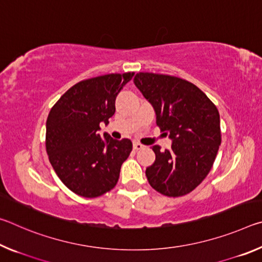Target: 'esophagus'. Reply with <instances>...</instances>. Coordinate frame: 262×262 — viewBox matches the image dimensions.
Listing matches in <instances>:
<instances>
[{
    "label": "esophagus",
    "mask_w": 262,
    "mask_h": 262,
    "mask_svg": "<svg viewBox=\"0 0 262 262\" xmlns=\"http://www.w3.org/2000/svg\"><path fill=\"white\" fill-rule=\"evenodd\" d=\"M133 147H134L135 150H141V149L144 148V145L141 144L140 142H134V144H133Z\"/></svg>",
    "instance_id": "1"
}]
</instances>
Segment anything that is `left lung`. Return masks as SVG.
Instances as JSON below:
<instances>
[{
  "mask_svg": "<svg viewBox=\"0 0 262 262\" xmlns=\"http://www.w3.org/2000/svg\"><path fill=\"white\" fill-rule=\"evenodd\" d=\"M134 83L156 112V123L172 140L170 150H152L147 167L150 186L163 195L183 196L209 173L221 145L220 113L196 85L170 75L139 73Z\"/></svg>",
  "mask_w": 262,
  "mask_h": 262,
  "instance_id": "left-lung-1",
  "label": "left lung"
}]
</instances>
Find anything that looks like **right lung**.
<instances>
[{
	"label": "right lung",
	"mask_w": 262,
	"mask_h": 262,
	"mask_svg": "<svg viewBox=\"0 0 262 262\" xmlns=\"http://www.w3.org/2000/svg\"><path fill=\"white\" fill-rule=\"evenodd\" d=\"M134 73L107 74L72 86L53 106L46 121V151L55 173L75 194L97 198L118 183L130 140L101 139L100 123H108L115 98Z\"/></svg>",
	"instance_id": "right-lung-1"
}]
</instances>
